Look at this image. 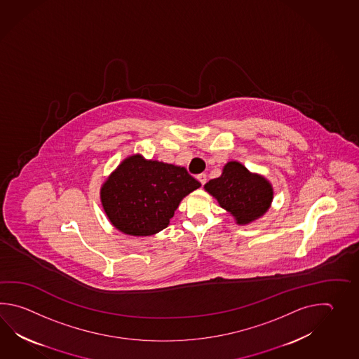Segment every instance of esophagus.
Here are the masks:
<instances>
[{
  "mask_svg": "<svg viewBox=\"0 0 359 359\" xmlns=\"http://www.w3.org/2000/svg\"><path fill=\"white\" fill-rule=\"evenodd\" d=\"M198 182L201 183L203 186L206 183V175L205 173H200V175H198Z\"/></svg>",
  "mask_w": 359,
  "mask_h": 359,
  "instance_id": "esophagus-1",
  "label": "esophagus"
}]
</instances>
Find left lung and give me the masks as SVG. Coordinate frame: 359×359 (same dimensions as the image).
Returning a JSON list of instances; mask_svg holds the SVG:
<instances>
[{
  "instance_id": "obj_1",
  "label": "left lung",
  "mask_w": 359,
  "mask_h": 359,
  "mask_svg": "<svg viewBox=\"0 0 359 359\" xmlns=\"http://www.w3.org/2000/svg\"><path fill=\"white\" fill-rule=\"evenodd\" d=\"M204 187L236 218L238 224L259 218L267 212L273 198L267 180L252 175L237 161L227 163L222 176L210 180Z\"/></svg>"
}]
</instances>
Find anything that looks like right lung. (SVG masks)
Here are the masks:
<instances>
[{
	"instance_id": "1",
	"label": "right lung",
	"mask_w": 359,
	"mask_h": 359,
	"mask_svg": "<svg viewBox=\"0 0 359 359\" xmlns=\"http://www.w3.org/2000/svg\"><path fill=\"white\" fill-rule=\"evenodd\" d=\"M200 186L183 167L133 155L104 183L101 201L123 233L150 236L168 226L181 200Z\"/></svg>"
}]
</instances>
